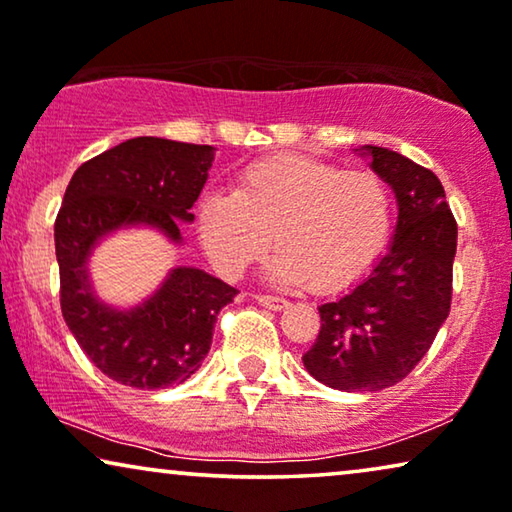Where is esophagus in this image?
Masks as SVG:
<instances>
[{
	"label": "esophagus",
	"mask_w": 512,
	"mask_h": 512,
	"mask_svg": "<svg viewBox=\"0 0 512 512\" xmlns=\"http://www.w3.org/2000/svg\"><path fill=\"white\" fill-rule=\"evenodd\" d=\"M256 298V303L258 305H263V307H268V310H284L286 307V300L284 298H279V296H254Z\"/></svg>",
	"instance_id": "1"
}]
</instances>
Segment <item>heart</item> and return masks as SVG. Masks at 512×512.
<instances>
[{
	"instance_id": "1",
	"label": "heart",
	"mask_w": 512,
	"mask_h": 512,
	"mask_svg": "<svg viewBox=\"0 0 512 512\" xmlns=\"http://www.w3.org/2000/svg\"><path fill=\"white\" fill-rule=\"evenodd\" d=\"M394 221V195L370 170H342L305 156H268L242 167L233 193H205L198 240L223 277H240L270 247L272 279L331 291L380 254Z\"/></svg>"
}]
</instances>
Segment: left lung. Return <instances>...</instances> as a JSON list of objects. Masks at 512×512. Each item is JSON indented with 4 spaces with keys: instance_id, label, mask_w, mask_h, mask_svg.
Returning a JSON list of instances; mask_svg holds the SVG:
<instances>
[{
    "instance_id": "8db88e82",
    "label": "left lung",
    "mask_w": 512,
    "mask_h": 512,
    "mask_svg": "<svg viewBox=\"0 0 512 512\" xmlns=\"http://www.w3.org/2000/svg\"><path fill=\"white\" fill-rule=\"evenodd\" d=\"M359 151L396 195L394 240L359 284L319 305L303 363L331 389L380 391L410 375L450 314L457 221L431 170L382 146Z\"/></svg>"
}]
</instances>
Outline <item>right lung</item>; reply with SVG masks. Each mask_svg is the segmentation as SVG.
I'll list each match as a JSON object with an SVG mask.
<instances>
[{"label":"right lung","instance_id":"1","mask_svg":"<svg viewBox=\"0 0 512 512\" xmlns=\"http://www.w3.org/2000/svg\"><path fill=\"white\" fill-rule=\"evenodd\" d=\"M214 146L135 137L83 163L55 219L60 307L69 331L104 375L132 389L186 382L212 345L219 312L237 289L179 265L144 303L128 310L97 298L88 261L121 228H156L181 244V223L209 177Z\"/></svg>","mask_w":512,"mask_h":512}]
</instances>
